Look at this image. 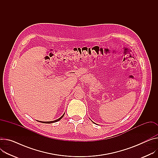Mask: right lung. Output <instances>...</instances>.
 Masks as SVG:
<instances>
[{
    "instance_id": "right-lung-1",
    "label": "right lung",
    "mask_w": 158,
    "mask_h": 158,
    "mask_svg": "<svg viewBox=\"0 0 158 158\" xmlns=\"http://www.w3.org/2000/svg\"><path fill=\"white\" fill-rule=\"evenodd\" d=\"M64 114L60 117V118H59V119H56V120H54V121H40V122H42V123H55V122H57V121H59L60 119H61L63 116H64Z\"/></svg>"
}]
</instances>
